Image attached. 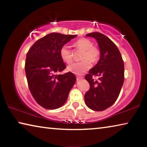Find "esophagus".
Wrapping results in <instances>:
<instances>
[{
	"label": "esophagus",
	"mask_w": 147,
	"mask_h": 147,
	"mask_svg": "<svg viewBox=\"0 0 147 147\" xmlns=\"http://www.w3.org/2000/svg\"><path fill=\"white\" fill-rule=\"evenodd\" d=\"M82 78H83L82 76H76V80H81V79H82Z\"/></svg>",
	"instance_id": "34e87169"
}]
</instances>
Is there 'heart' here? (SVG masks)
I'll return each instance as SVG.
<instances>
[{
	"label": "heart",
	"mask_w": 147,
	"mask_h": 147,
	"mask_svg": "<svg viewBox=\"0 0 147 147\" xmlns=\"http://www.w3.org/2000/svg\"><path fill=\"white\" fill-rule=\"evenodd\" d=\"M74 46L84 51L82 56V61L74 62L67 67V71L76 74H82L91 68V62L95 63L100 57V51L88 39L81 38L74 42ZM59 55L63 61L69 63L73 59L72 52L66 45L61 47L59 50Z\"/></svg>",
	"instance_id": "obj_1"
}]
</instances>
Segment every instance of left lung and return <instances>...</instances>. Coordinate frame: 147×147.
Returning a JSON list of instances; mask_svg holds the SVG:
<instances>
[{"label": "left lung", "instance_id": "1", "mask_svg": "<svg viewBox=\"0 0 147 147\" xmlns=\"http://www.w3.org/2000/svg\"><path fill=\"white\" fill-rule=\"evenodd\" d=\"M86 36L97 41L100 58L85 76L90 89L84 95V100L88 108L103 111L115 103L120 93L124 80V61L117 47L108 37L99 32ZM93 76L99 77L97 81L92 78Z\"/></svg>", "mask_w": 147, "mask_h": 147}]
</instances>
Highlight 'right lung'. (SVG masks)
I'll list each match as a JSON object with an SVG mask.
<instances>
[{"label":"right lung","instance_id":"add662e5","mask_svg":"<svg viewBox=\"0 0 147 147\" xmlns=\"http://www.w3.org/2000/svg\"><path fill=\"white\" fill-rule=\"evenodd\" d=\"M76 36L47 34L37 41L26 54L24 69L30 91L44 108L55 109L63 106L75 84L76 78L73 73H59L66 68L59 50Z\"/></svg>","mask_w":147,"mask_h":147}]
</instances>
